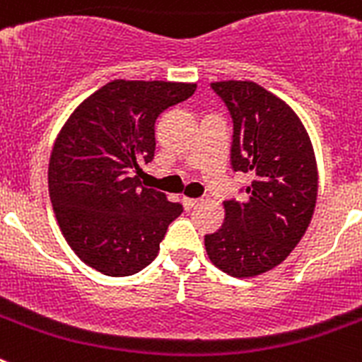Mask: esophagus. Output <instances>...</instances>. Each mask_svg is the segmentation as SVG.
I'll return each mask as SVG.
<instances>
[{
  "mask_svg": "<svg viewBox=\"0 0 362 362\" xmlns=\"http://www.w3.org/2000/svg\"><path fill=\"white\" fill-rule=\"evenodd\" d=\"M201 203H203V199H190V197H185V199H183V204H185V209H187V210L197 209Z\"/></svg>",
  "mask_w": 362,
  "mask_h": 362,
  "instance_id": "esophagus-1",
  "label": "esophagus"
}]
</instances>
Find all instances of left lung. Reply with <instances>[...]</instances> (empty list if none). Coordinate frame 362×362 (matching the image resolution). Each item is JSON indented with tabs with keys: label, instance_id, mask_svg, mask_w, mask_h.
<instances>
[{
	"label": "left lung",
	"instance_id": "left-lung-1",
	"mask_svg": "<svg viewBox=\"0 0 362 362\" xmlns=\"http://www.w3.org/2000/svg\"><path fill=\"white\" fill-rule=\"evenodd\" d=\"M233 123L230 165L252 177L225 223L204 235L210 261L233 277L272 270L297 246L317 199V166L305 127L283 99L252 81L212 83Z\"/></svg>",
	"mask_w": 362,
	"mask_h": 362
}]
</instances>
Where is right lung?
Segmentation results:
<instances>
[{"label":"right lung","instance_id":"add662e5","mask_svg":"<svg viewBox=\"0 0 362 362\" xmlns=\"http://www.w3.org/2000/svg\"><path fill=\"white\" fill-rule=\"evenodd\" d=\"M196 86L116 79L86 98L57 136L49 165L54 214L76 255L105 276L148 267L183 212L137 175L153 159L156 119Z\"/></svg>","mask_w":362,"mask_h":362}]
</instances>
